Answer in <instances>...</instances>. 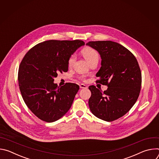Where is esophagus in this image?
<instances>
[{"instance_id": "34e87169", "label": "esophagus", "mask_w": 159, "mask_h": 159, "mask_svg": "<svg viewBox=\"0 0 159 159\" xmlns=\"http://www.w3.org/2000/svg\"><path fill=\"white\" fill-rule=\"evenodd\" d=\"M80 88H81V89H87V85H85V84H81L80 85Z\"/></svg>"}]
</instances>
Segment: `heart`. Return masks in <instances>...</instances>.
I'll return each instance as SVG.
<instances>
[{"label":"heart","mask_w":159,"mask_h":159,"mask_svg":"<svg viewBox=\"0 0 159 159\" xmlns=\"http://www.w3.org/2000/svg\"><path fill=\"white\" fill-rule=\"evenodd\" d=\"M82 53L84 58L89 61V63L96 60L99 59V53L94 48H90V47L85 48L82 51ZM75 59H76V56L75 54H72L69 57V59H68V65H69V66H71L74 65L75 61ZM78 77L79 79L82 80H85V76L84 75H80Z\"/></svg>","instance_id":"obj_1"}]
</instances>
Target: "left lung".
<instances>
[{
    "label": "left lung",
    "mask_w": 159,
    "mask_h": 159,
    "mask_svg": "<svg viewBox=\"0 0 159 159\" xmlns=\"http://www.w3.org/2000/svg\"><path fill=\"white\" fill-rule=\"evenodd\" d=\"M87 44L96 50L102 59L96 82L108 87L104 92L94 85L89 87L91 92L89 108L98 118L116 120L130 110L139 96L142 74L138 61L129 50L116 42L89 41Z\"/></svg>",
    "instance_id": "left-lung-1"
}]
</instances>
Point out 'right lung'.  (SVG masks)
I'll list each match as a JSON object with an SVG mask.
<instances>
[{
	"mask_svg": "<svg viewBox=\"0 0 159 159\" xmlns=\"http://www.w3.org/2000/svg\"><path fill=\"white\" fill-rule=\"evenodd\" d=\"M82 40H48L31 48L22 58L18 83L25 102L39 119L51 123L61 118L72 104L79 86L66 83L58 86L54 77L69 69L68 59Z\"/></svg>",
	"mask_w": 159,
	"mask_h": 159,
	"instance_id": "1",
	"label": "right lung"
}]
</instances>
